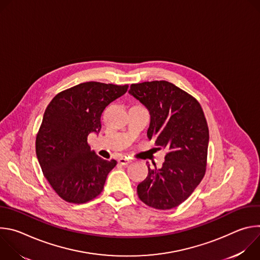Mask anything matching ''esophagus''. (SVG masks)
<instances>
[{"mask_svg": "<svg viewBox=\"0 0 260 260\" xmlns=\"http://www.w3.org/2000/svg\"><path fill=\"white\" fill-rule=\"evenodd\" d=\"M118 162L120 164V165H123V166H125V165H127V164H129L131 162V158H128V157H120L119 159H118Z\"/></svg>", "mask_w": 260, "mask_h": 260, "instance_id": "obj_1", "label": "esophagus"}]
</instances>
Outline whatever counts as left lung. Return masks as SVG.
Returning a JSON list of instances; mask_svg holds the SVG:
<instances>
[{
    "instance_id": "left-lung-1",
    "label": "left lung",
    "mask_w": 260,
    "mask_h": 260,
    "mask_svg": "<svg viewBox=\"0 0 260 260\" xmlns=\"http://www.w3.org/2000/svg\"><path fill=\"white\" fill-rule=\"evenodd\" d=\"M151 115L147 135L166 148L160 169L148 165V176L137 187L139 199L157 210H170L186 201L206 174L209 128L199 101L175 84L134 83L128 90Z\"/></svg>"
}]
</instances>
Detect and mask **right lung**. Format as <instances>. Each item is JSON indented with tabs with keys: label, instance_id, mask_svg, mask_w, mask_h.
Wrapping results in <instances>:
<instances>
[{
	"label": "right lung",
	"instance_id": "add662e5",
	"mask_svg": "<svg viewBox=\"0 0 260 260\" xmlns=\"http://www.w3.org/2000/svg\"><path fill=\"white\" fill-rule=\"evenodd\" d=\"M127 88V84L84 82L60 91L47 106L36 137V153L44 177L63 201L84 204L103 191L117 161L98 156L87 137L100 132L104 109Z\"/></svg>",
	"mask_w": 260,
	"mask_h": 260
}]
</instances>
